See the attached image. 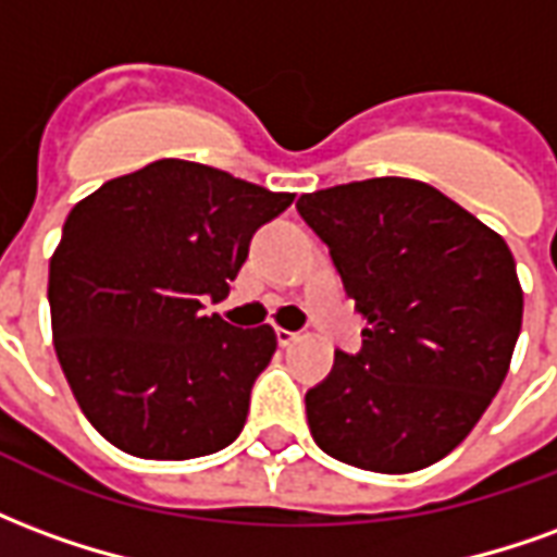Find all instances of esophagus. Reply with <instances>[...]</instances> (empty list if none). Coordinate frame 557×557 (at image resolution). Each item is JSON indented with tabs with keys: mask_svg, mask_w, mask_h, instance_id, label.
<instances>
[{
	"mask_svg": "<svg viewBox=\"0 0 557 557\" xmlns=\"http://www.w3.org/2000/svg\"><path fill=\"white\" fill-rule=\"evenodd\" d=\"M274 334H277V343L283 346V349H286V346H292V343L298 339V334H295V331H286V327H277Z\"/></svg>",
	"mask_w": 557,
	"mask_h": 557,
	"instance_id": "34e87169",
	"label": "esophagus"
}]
</instances>
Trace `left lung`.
<instances>
[{
	"mask_svg": "<svg viewBox=\"0 0 557 557\" xmlns=\"http://www.w3.org/2000/svg\"><path fill=\"white\" fill-rule=\"evenodd\" d=\"M363 315V349L337 351L307 391L313 442L346 466L409 474L438 462L490 409L522 327V286L502 235L414 178L304 194Z\"/></svg>",
	"mask_w": 557,
	"mask_h": 557,
	"instance_id": "8db88e82",
	"label": "left lung"
}]
</instances>
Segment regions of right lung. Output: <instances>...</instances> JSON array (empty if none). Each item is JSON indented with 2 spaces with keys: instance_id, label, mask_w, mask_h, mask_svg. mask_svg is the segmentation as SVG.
<instances>
[{
  "instance_id": "right-lung-1",
  "label": "right lung",
  "mask_w": 557,
  "mask_h": 557,
  "mask_svg": "<svg viewBox=\"0 0 557 557\" xmlns=\"http://www.w3.org/2000/svg\"><path fill=\"white\" fill-rule=\"evenodd\" d=\"M194 160L101 184L67 214L50 259L55 358L103 438L139 459H194L238 438L274 327L238 331L223 301L253 232L292 206Z\"/></svg>"
}]
</instances>
